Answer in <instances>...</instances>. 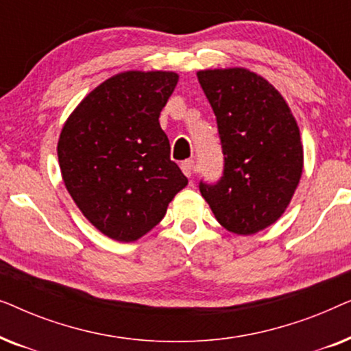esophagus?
<instances>
[{
    "mask_svg": "<svg viewBox=\"0 0 351 351\" xmlns=\"http://www.w3.org/2000/svg\"><path fill=\"white\" fill-rule=\"evenodd\" d=\"M180 167H182V171H184V174H185L186 177L193 176V167H195L193 160H186V161H184V162H182V165H180Z\"/></svg>",
    "mask_w": 351,
    "mask_h": 351,
    "instance_id": "esophagus-1",
    "label": "esophagus"
}]
</instances>
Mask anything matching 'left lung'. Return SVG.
Listing matches in <instances>:
<instances>
[{"mask_svg": "<svg viewBox=\"0 0 351 351\" xmlns=\"http://www.w3.org/2000/svg\"><path fill=\"white\" fill-rule=\"evenodd\" d=\"M198 81L223 153L222 177L201 180V195L230 232H261L281 217L300 180L299 128L281 94L252 71L204 70Z\"/></svg>", "mask_w": 351, "mask_h": 351, "instance_id": "8db88e82", "label": "left lung"}]
</instances>
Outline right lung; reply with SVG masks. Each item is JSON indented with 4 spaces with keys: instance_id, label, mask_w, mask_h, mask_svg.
<instances>
[{
    "instance_id": "obj_1",
    "label": "right lung",
    "mask_w": 351,
    "mask_h": 351,
    "mask_svg": "<svg viewBox=\"0 0 351 351\" xmlns=\"http://www.w3.org/2000/svg\"><path fill=\"white\" fill-rule=\"evenodd\" d=\"M177 80L171 71L113 76L62 129L57 153L66 190L84 217L117 241L150 232L189 184L158 121Z\"/></svg>"
}]
</instances>
